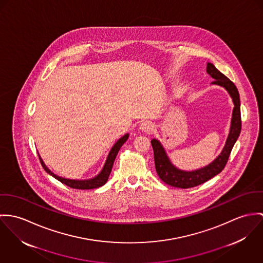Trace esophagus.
I'll use <instances>...</instances> for the list:
<instances>
[{
    "label": "esophagus",
    "mask_w": 263,
    "mask_h": 263,
    "mask_svg": "<svg viewBox=\"0 0 263 263\" xmlns=\"http://www.w3.org/2000/svg\"><path fill=\"white\" fill-rule=\"evenodd\" d=\"M139 129H140L142 132L151 133V132L154 130V125H153L151 122H143V123L140 124Z\"/></svg>",
    "instance_id": "obj_1"
}]
</instances>
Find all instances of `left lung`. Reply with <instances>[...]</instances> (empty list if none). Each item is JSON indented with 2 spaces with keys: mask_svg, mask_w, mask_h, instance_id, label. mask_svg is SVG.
<instances>
[{
  "mask_svg": "<svg viewBox=\"0 0 263 263\" xmlns=\"http://www.w3.org/2000/svg\"><path fill=\"white\" fill-rule=\"evenodd\" d=\"M206 72L215 81L212 85L220 86L225 88L230 97L232 98L234 104L231 125L229 134L226 140L225 146L223 147L221 153L208 165L204 167L195 170V171H182L173 164L171 161L165 149L161 142L155 138L151 140V145L154 151V162L155 168L158 176L168 185L179 187V189H189L199 184H202L220 174L225 167L231 150L235 142L237 141L240 132H241V114H240V98L239 92L233 83L225 77L221 71H219L215 65L211 62L206 63Z\"/></svg>",
  "mask_w": 263,
  "mask_h": 263,
  "instance_id": "left-lung-1",
  "label": "left lung"
}]
</instances>
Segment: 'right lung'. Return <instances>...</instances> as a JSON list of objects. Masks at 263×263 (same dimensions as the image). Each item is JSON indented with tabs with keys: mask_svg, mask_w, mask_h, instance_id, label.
Segmentation results:
<instances>
[{
	"mask_svg": "<svg viewBox=\"0 0 263 263\" xmlns=\"http://www.w3.org/2000/svg\"><path fill=\"white\" fill-rule=\"evenodd\" d=\"M128 138H129V134L127 133L118 140L117 142L111 148L102 171L96 176H93L91 178H88V179H70V178H65V177L57 175L46 166V164L44 163V161H43V159L41 158L40 155H39V159H40V162H41L44 171L47 174L52 175L54 178H57L60 182L64 183L65 185H67L69 187H72V189H78V190L97 189V187H100V186L104 185L107 182V180L109 178V175L111 174V171H112V167H113V164H114V161H115V158L117 156L118 152H119L121 146L127 141Z\"/></svg>",
	"mask_w": 263,
	"mask_h": 263,
	"instance_id": "add662e5",
	"label": "right lung"
}]
</instances>
